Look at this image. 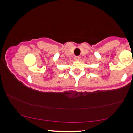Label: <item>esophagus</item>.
<instances>
[{"instance_id": "34e87169", "label": "esophagus", "mask_w": 133, "mask_h": 133, "mask_svg": "<svg viewBox=\"0 0 133 133\" xmlns=\"http://www.w3.org/2000/svg\"><path fill=\"white\" fill-rule=\"evenodd\" d=\"M75 61H79L80 60V57H76L75 58Z\"/></svg>"}]
</instances>
